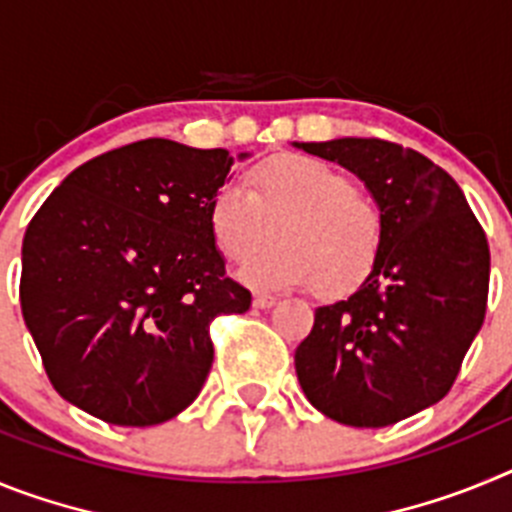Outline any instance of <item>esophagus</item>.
<instances>
[{
  "instance_id": "1",
  "label": "esophagus",
  "mask_w": 512,
  "mask_h": 512,
  "mask_svg": "<svg viewBox=\"0 0 512 512\" xmlns=\"http://www.w3.org/2000/svg\"><path fill=\"white\" fill-rule=\"evenodd\" d=\"M274 305H277L274 295H253V307H259V310H269Z\"/></svg>"
}]
</instances>
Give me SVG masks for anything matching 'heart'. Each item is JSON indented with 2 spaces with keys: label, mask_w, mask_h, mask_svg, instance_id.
<instances>
[{
  "label": "heart",
  "mask_w": 512,
  "mask_h": 512,
  "mask_svg": "<svg viewBox=\"0 0 512 512\" xmlns=\"http://www.w3.org/2000/svg\"><path fill=\"white\" fill-rule=\"evenodd\" d=\"M212 246L228 264H243L268 242L279 247L248 262L251 289H312L351 295L377 269L384 212L343 171L302 153H277L243 174V189L223 184L205 210Z\"/></svg>",
  "instance_id": "1"
}]
</instances>
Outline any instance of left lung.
<instances>
[{
    "label": "left lung",
    "mask_w": 512,
    "mask_h": 512,
    "mask_svg": "<svg viewBox=\"0 0 512 512\" xmlns=\"http://www.w3.org/2000/svg\"><path fill=\"white\" fill-rule=\"evenodd\" d=\"M295 146L359 176L384 212L377 269L348 300L315 310L297 379L330 420L384 428L451 390L485 323V230L459 184L413 148L379 138Z\"/></svg>",
    "instance_id": "8db88e82"
}]
</instances>
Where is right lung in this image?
<instances>
[{"label":"right lung","instance_id":"right-lung-1","mask_svg":"<svg viewBox=\"0 0 512 512\" xmlns=\"http://www.w3.org/2000/svg\"><path fill=\"white\" fill-rule=\"evenodd\" d=\"M230 164L225 148L138 140L81 164L35 212L20 305L63 400L146 428L200 395L215 354L210 323L251 307L205 223Z\"/></svg>","mask_w":512,"mask_h":512}]
</instances>
